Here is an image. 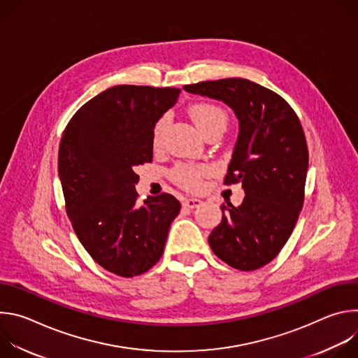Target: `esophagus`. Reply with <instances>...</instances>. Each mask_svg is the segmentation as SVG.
<instances>
[{
  "label": "esophagus",
  "mask_w": 358,
  "mask_h": 358,
  "mask_svg": "<svg viewBox=\"0 0 358 358\" xmlns=\"http://www.w3.org/2000/svg\"><path fill=\"white\" fill-rule=\"evenodd\" d=\"M201 203H202V201L198 198H185L182 206H184V208H196L201 206Z\"/></svg>",
  "instance_id": "esophagus-1"
}]
</instances>
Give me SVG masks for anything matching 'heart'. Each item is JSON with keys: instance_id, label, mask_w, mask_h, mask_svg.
Wrapping results in <instances>:
<instances>
[{"instance_id": "heart-1", "label": "heart", "mask_w": 358, "mask_h": 358, "mask_svg": "<svg viewBox=\"0 0 358 358\" xmlns=\"http://www.w3.org/2000/svg\"><path fill=\"white\" fill-rule=\"evenodd\" d=\"M191 120L196 126V129L206 134L213 129H224L227 124V113L222 108L213 105V103H196L192 105L188 110ZM166 120L162 119L156 127L155 131H152V145L159 147L160 144V137L162 131L164 127ZM207 173L206 169H194L189 166H180L174 171V178L176 181L189 189H195L201 185V178L202 176Z\"/></svg>"}]
</instances>
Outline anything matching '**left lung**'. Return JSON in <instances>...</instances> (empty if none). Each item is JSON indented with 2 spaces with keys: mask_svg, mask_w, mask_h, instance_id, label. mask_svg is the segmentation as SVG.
Here are the masks:
<instances>
[{
  "mask_svg": "<svg viewBox=\"0 0 358 358\" xmlns=\"http://www.w3.org/2000/svg\"><path fill=\"white\" fill-rule=\"evenodd\" d=\"M184 90L224 101L239 122L225 184L242 182L245 198L239 207L222 203V221L208 242L229 266L259 269L278 257L303 207L309 151L299 117L283 97L248 79L199 82Z\"/></svg>",
  "mask_w": 358,
  "mask_h": 358,
  "instance_id": "8db88e82",
  "label": "left lung"
}]
</instances>
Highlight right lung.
<instances>
[{"label":"right lung","instance_id":"add662e5","mask_svg":"<svg viewBox=\"0 0 358 358\" xmlns=\"http://www.w3.org/2000/svg\"><path fill=\"white\" fill-rule=\"evenodd\" d=\"M177 87L119 85L99 93L68 123L58 157L66 214L90 257L133 278L155 266L181 206L147 196L137 206L134 167L152 159V131L180 94Z\"/></svg>","mask_w":358,"mask_h":358}]
</instances>
